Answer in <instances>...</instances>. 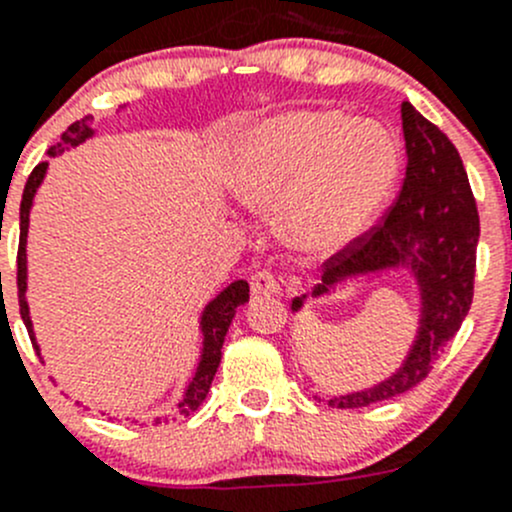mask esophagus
<instances>
[{
    "label": "esophagus",
    "instance_id": "34e87169",
    "mask_svg": "<svg viewBox=\"0 0 512 512\" xmlns=\"http://www.w3.org/2000/svg\"><path fill=\"white\" fill-rule=\"evenodd\" d=\"M250 289L255 297H270V294L280 292V280H277L270 270H262L257 272V275H252Z\"/></svg>",
    "mask_w": 512,
    "mask_h": 512
}]
</instances>
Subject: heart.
I'll list each match as a JSON object with an SVG mask.
<instances>
[{
  "label": "heart",
  "instance_id": "b5f03b06",
  "mask_svg": "<svg viewBox=\"0 0 512 512\" xmlns=\"http://www.w3.org/2000/svg\"><path fill=\"white\" fill-rule=\"evenodd\" d=\"M389 131L342 111L297 108L252 123L232 151V185L257 208L280 205L282 232L304 252H332L366 230L399 178Z\"/></svg>",
  "mask_w": 512,
  "mask_h": 512
}]
</instances>
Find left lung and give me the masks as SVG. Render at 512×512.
<instances>
[{
  "instance_id": "8db88e82",
  "label": "left lung",
  "mask_w": 512,
  "mask_h": 512,
  "mask_svg": "<svg viewBox=\"0 0 512 512\" xmlns=\"http://www.w3.org/2000/svg\"><path fill=\"white\" fill-rule=\"evenodd\" d=\"M406 141V178L399 200L384 223L324 262L314 299L329 297L347 282L406 270L418 294L414 344L399 369L361 391L332 396L337 409H359L404 394L426 379L431 361L456 337L473 302L480 220L463 160L446 133L411 106L401 103ZM307 294L292 299L299 312Z\"/></svg>"
}]
</instances>
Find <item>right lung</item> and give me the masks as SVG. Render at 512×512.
<instances>
[{"mask_svg": "<svg viewBox=\"0 0 512 512\" xmlns=\"http://www.w3.org/2000/svg\"><path fill=\"white\" fill-rule=\"evenodd\" d=\"M94 116H84L81 121L71 123L64 133H61V141L56 146L49 148V156H61L64 151H71V148L81 146L84 141H89L94 136ZM46 170H49V163H39L29 175L27 185H24L22 205H19V255H17V287H19V312H22L24 324H27V332L32 337V344L41 359L39 342H36L32 314H29V302H27V237H29V213H32L34 195L39 190V185L44 183ZM250 299V285L245 280L230 282L223 292L215 294L208 304L200 312V334H203V347H200V359L198 366H195L193 379L185 384L183 396L175 404V411L180 416H190L193 411H198V406L203 404L205 396H208L210 384L215 379V371L220 366V356H223V342L225 334L230 329L232 317H235L237 307ZM168 421V416H156V423Z\"/></svg>", "mask_w": 512, "mask_h": 512, "instance_id": "1", "label": "right lung"}]
</instances>
